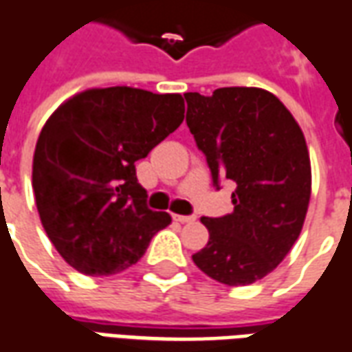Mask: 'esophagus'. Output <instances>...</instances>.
<instances>
[{
    "mask_svg": "<svg viewBox=\"0 0 352 352\" xmlns=\"http://www.w3.org/2000/svg\"><path fill=\"white\" fill-rule=\"evenodd\" d=\"M173 219L179 221V223H192V221H196L194 215H173Z\"/></svg>",
    "mask_w": 352,
    "mask_h": 352,
    "instance_id": "1",
    "label": "esophagus"
}]
</instances>
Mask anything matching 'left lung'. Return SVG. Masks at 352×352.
<instances>
[{"instance_id": "obj_1", "label": "left lung", "mask_w": 352, "mask_h": 352, "mask_svg": "<svg viewBox=\"0 0 352 352\" xmlns=\"http://www.w3.org/2000/svg\"><path fill=\"white\" fill-rule=\"evenodd\" d=\"M186 125L204 152L213 186L236 184L234 211L204 217L210 232L196 267L227 286H248L276 269L303 228L311 160L303 131L272 93L221 87L184 93Z\"/></svg>"}]
</instances>
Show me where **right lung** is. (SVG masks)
I'll list each match as a JSON object with an SVG mask.
<instances>
[{
  "mask_svg": "<svg viewBox=\"0 0 352 352\" xmlns=\"http://www.w3.org/2000/svg\"><path fill=\"white\" fill-rule=\"evenodd\" d=\"M184 120L181 95L135 87L87 89L49 118L34 152L41 225L70 267L108 276L141 259L171 217L146 206L135 162Z\"/></svg>",
  "mask_w": 352,
  "mask_h": 352,
  "instance_id": "right-lung-1",
  "label": "right lung"
}]
</instances>
